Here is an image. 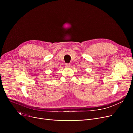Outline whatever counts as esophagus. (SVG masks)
I'll use <instances>...</instances> for the list:
<instances>
[{
  "label": "esophagus",
  "mask_w": 133,
  "mask_h": 133,
  "mask_svg": "<svg viewBox=\"0 0 133 133\" xmlns=\"http://www.w3.org/2000/svg\"><path fill=\"white\" fill-rule=\"evenodd\" d=\"M70 64H68V63L65 64V67H66L69 68V67H70Z\"/></svg>",
  "instance_id": "1"
}]
</instances>
